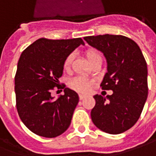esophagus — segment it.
Masks as SVG:
<instances>
[{
	"label": "esophagus",
	"mask_w": 156,
	"mask_h": 156,
	"mask_svg": "<svg viewBox=\"0 0 156 156\" xmlns=\"http://www.w3.org/2000/svg\"><path fill=\"white\" fill-rule=\"evenodd\" d=\"M85 97H86V96H84V95H79V99L80 100H83Z\"/></svg>",
	"instance_id": "esophagus-1"
}]
</instances>
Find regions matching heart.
<instances>
[{
  "mask_svg": "<svg viewBox=\"0 0 156 156\" xmlns=\"http://www.w3.org/2000/svg\"><path fill=\"white\" fill-rule=\"evenodd\" d=\"M85 55H86L87 59L89 60L90 62H91L92 60L101 56L100 54L94 48L87 49L86 52H85ZM73 58L74 55L73 54H71L65 59L64 64H63V67H64L65 71H69L70 68H71V66H72V63H73ZM69 84L71 88L73 89L74 90L81 92V93H86V92L90 90L91 83L89 79L83 78V77L78 76V77H75V78H72L70 80Z\"/></svg>",
  "mask_w": 156,
  "mask_h": 156,
  "instance_id": "heart-1",
  "label": "heart"
}]
</instances>
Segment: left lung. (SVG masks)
<instances>
[{"mask_svg": "<svg viewBox=\"0 0 156 156\" xmlns=\"http://www.w3.org/2000/svg\"><path fill=\"white\" fill-rule=\"evenodd\" d=\"M89 45L103 53L107 73L102 90H113L106 97L96 95L91 119L101 131L119 134L132 127L140 117L148 97L147 63L139 46L121 35L85 37Z\"/></svg>", "mask_w": 156, "mask_h": 156, "instance_id": "8db88e82", "label": "left lung"}]
</instances>
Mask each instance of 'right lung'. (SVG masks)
Masks as SVG:
<instances>
[{
    "mask_svg": "<svg viewBox=\"0 0 156 156\" xmlns=\"http://www.w3.org/2000/svg\"><path fill=\"white\" fill-rule=\"evenodd\" d=\"M81 38H40L22 52L15 75L16 107L20 119L38 136L55 137L69 127L78 103V95L65 88L57 99L51 96L63 74L65 59L80 45Z\"/></svg>",
    "mask_w": 156,
    "mask_h": 156,
    "instance_id": "1",
    "label": "right lung"
}]
</instances>
